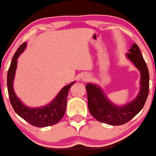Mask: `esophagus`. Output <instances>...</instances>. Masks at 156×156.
I'll list each match as a JSON object with an SVG mask.
<instances>
[{"label":"esophagus","instance_id":"1","mask_svg":"<svg viewBox=\"0 0 156 156\" xmlns=\"http://www.w3.org/2000/svg\"><path fill=\"white\" fill-rule=\"evenodd\" d=\"M89 77L88 76H83L81 77V79H82V80H89Z\"/></svg>","mask_w":156,"mask_h":156}]
</instances>
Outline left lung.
Wrapping results in <instances>:
<instances>
[{"instance_id": "8db88e82", "label": "left lung", "mask_w": 156, "mask_h": 156, "mask_svg": "<svg viewBox=\"0 0 156 156\" xmlns=\"http://www.w3.org/2000/svg\"><path fill=\"white\" fill-rule=\"evenodd\" d=\"M127 57L141 73V89L135 100L127 105L119 107L107 99L101 88L94 84L88 83L86 89L90 114L98 121L110 125H121L129 122L142 109L149 94V72L146 62L136 44L129 49Z\"/></svg>"}]
</instances>
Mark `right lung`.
Instances as JSON below:
<instances>
[{
	"mask_svg": "<svg viewBox=\"0 0 156 156\" xmlns=\"http://www.w3.org/2000/svg\"><path fill=\"white\" fill-rule=\"evenodd\" d=\"M26 47V42L20 46L14 55L7 74V89L9 101L15 112L29 124L38 128L51 126L58 123L64 117L67 106V98L69 89L75 82L64 87L56 98L50 104L42 108H31L26 107L17 98L13 89V80L15 78L17 58Z\"/></svg>",
	"mask_w": 156,
	"mask_h": 156,
	"instance_id": "1",
	"label": "right lung"
}]
</instances>
